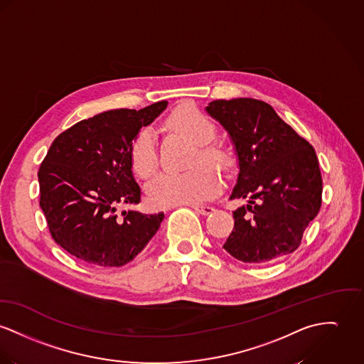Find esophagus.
<instances>
[{
    "mask_svg": "<svg viewBox=\"0 0 364 364\" xmlns=\"http://www.w3.org/2000/svg\"><path fill=\"white\" fill-rule=\"evenodd\" d=\"M196 212H198L199 215H203V216H208V215H210L215 209L212 208V206H208V205H199V203H193V205H190Z\"/></svg>",
    "mask_w": 364,
    "mask_h": 364,
    "instance_id": "1",
    "label": "esophagus"
}]
</instances>
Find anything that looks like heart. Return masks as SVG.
I'll list each match as a JSON object with an SVG mask.
<instances>
[{"mask_svg": "<svg viewBox=\"0 0 364 364\" xmlns=\"http://www.w3.org/2000/svg\"><path fill=\"white\" fill-rule=\"evenodd\" d=\"M168 127L184 134L198 145L196 165L209 162L225 166L228 155L223 148L210 141L216 137V124L205 113L194 107H181L166 120ZM130 161L140 177H149L159 166L156 134L152 129H141L130 145ZM220 178L216 171L200 165L190 171H164L146 184L148 200L154 208L168 209L178 205H191L215 196L220 191Z\"/></svg>", "mask_w": 364, "mask_h": 364, "instance_id": "obj_1", "label": "heart"}]
</instances>
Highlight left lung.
Returning <instances> with one entry per match:
<instances>
[{"instance_id":"8db88e82","label":"left lung","mask_w":364,"mask_h":364,"mask_svg":"<svg viewBox=\"0 0 364 364\" xmlns=\"http://www.w3.org/2000/svg\"><path fill=\"white\" fill-rule=\"evenodd\" d=\"M206 111L228 132L238 156L230 199H250L232 212L234 228L224 250L252 264L296 251L321 208L323 180L314 148L263 101L216 100Z\"/></svg>"}]
</instances>
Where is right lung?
I'll return each mask as SVG.
<instances>
[{
  "mask_svg": "<svg viewBox=\"0 0 364 364\" xmlns=\"http://www.w3.org/2000/svg\"><path fill=\"white\" fill-rule=\"evenodd\" d=\"M166 101L140 111L114 109L73 124L51 144L38 168L40 206L58 245L94 267H120L155 235L165 215L117 206L139 203L130 145Z\"/></svg>",
  "mask_w": 364,
  "mask_h": 364,
  "instance_id": "right-lung-1",
  "label": "right lung"
}]
</instances>
